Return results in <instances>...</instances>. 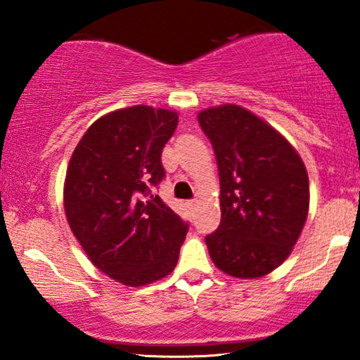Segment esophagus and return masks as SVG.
Wrapping results in <instances>:
<instances>
[{"label": "esophagus", "instance_id": "1", "mask_svg": "<svg viewBox=\"0 0 360 360\" xmlns=\"http://www.w3.org/2000/svg\"><path fill=\"white\" fill-rule=\"evenodd\" d=\"M196 203H198V200H191V201H188V206L191 210H194V208H196Z\"/></svg>", "mask_w": 360, "mask_h": 360}]
</instances>
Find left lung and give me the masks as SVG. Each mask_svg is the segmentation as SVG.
I'll use <instances>...</instances> for the list:
<instances>
[{
	"label": "left lung",
	"mask_w": 360,
	"mask_h": 360,
	"mask_svg": "<svg viewBox=\"0 0 360 360\" xmlns=\"http://www.w3.org/2000/svg\"><path fill=\"white\" fill-rule=\"evenodd\" d=\"M198 122L220 174V226L205 238L210 257L232 278H262L289 257L307 221V167L274 127L242 106L206 108Z\"/></svg>",
	"instance_id": "8db88e82"
}]
</instances>
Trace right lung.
Listing matches in <instances>:
<instances>
[{
  "label": "right lung",
  "instance_id": "add662e5",
  "mask_svg": "<svg viewBox=\"0 0 360 360\" xmlns=\"http://www.w3.org/2000/svg\"><path fill=\"white\" fill-rule=\"evenodd\" d=\"M177 113L135 105L103 115L82 135L64 181V212L93 266L130 288L174 271L188 225L150 189Z\"/></svg>",
  "mask_w": 360,
  "mask_h": 360
}]
</instances>
